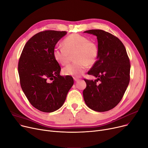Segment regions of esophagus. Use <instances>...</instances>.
Segmentation results:
<instances>
[{"label":"esophagus","instance_id":"obj_1","mask_svg":"<svg viewBox=\"0 0 148 148\" xmlns=\"http://www.w3.org/2000/svg\"><path fill=\"white\" fill-rule=\"evenodd\" d=\"M74 81L77 82V81H78L79 79V78H77V77H74Z\"/></svg>","mask_w":148,"mask_h":148}]
</instances>
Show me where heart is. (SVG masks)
Masks as SVG:
<instances>
[{
  "label": "heart",
  "instance_id": "b5f03b06",
  "mask_svg": "<svg viewBox=\"0 0 148 148\" xmlns=\"http://www.w3.org/2000/svg\"><path fill=\"white\" fill-rule=\"evenodd\" d=\"M74 54L75 62L62 69L65 75L80 76L88 65H94L98 56V46L86 37L73 34L64 39L63 47H55L53 50L54 59L62 65L68 64Z\"/></svg>",
  "mask_w": 148,
  "mask_h": 148
}]
</instances>
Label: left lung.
<instances>
[{
	"label": "left lung",
	"instance_id": "left-lung-1",
	"mask_svg": "<svg viewBox=\"0 0 148 148\" xmlns=\"http://www.w3.org/2000/svg\"><path fill=\"white\" fill-rule=\"evenodd\" d=\"M84 32L97 36L98 56L88 72L98 79L94 81L84 79L86 88L83 92L84 100L92 110L107 112L119 104L128 86L130 59L125 46L114 35L100 29Z\"/></svg>",
	"mask_w": 148,
	"mask_h": 148
}]
</instances>
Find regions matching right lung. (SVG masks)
<instances>
[{
  "label": "right lung",
  "mask_w": 148,
  "mask_h": 148,
  "mask_svg": "<svg viewBox=\"0 0 148 148\" xmlns=\"http://www.w3.org/2000/svg\"><path fill=\"white\" fill-rule=\"evenodd\" d=\"M66 34L51 30L38 32L26 43L19 59L21 89L31 105L43 112L60 108L74 84L71 76L60 75V66L53 55L56 44Z\"/></svg>",
  "instance_id": "1"
}]
</instances>
